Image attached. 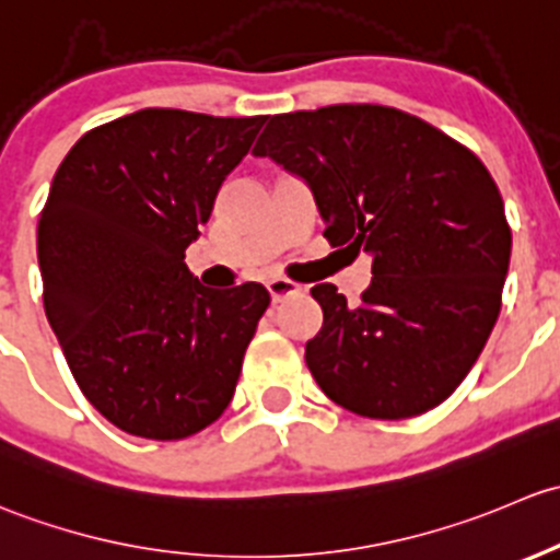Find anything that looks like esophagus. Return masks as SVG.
<instances>
[{
  "label": "esophagus",
  "instance_id": "1",
  "mask_svg": "<svg viewBox=\"0 0 560 560\" xmlns=\"http://www.w3.org/2000/svg\"><path fill=\"white\" fill-rule=\"evenodd\" d=\"M267 291H269V296H272V302H282V299H288V296H293V293L302 291V285L293 280H285V278H272V280H267Z\"/></svg>",
  "mask_w": 560,
  "mask_h": 560
}]
</instances>
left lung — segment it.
I'll list each match as a JSON object with an SVG mask.
<instances>
[{"instance_id": "obj_1", "label": "left lung", "mask_w": 560, "mask_h": 560, "mask_svg": "<svg viewBox=\"0 0 560 560\" xmlns=\"http://www.w3.org/2000/svg\"><path fill=\"white\" fill-rule=\"evenodd\" d=\"M256 155L302 177L323 237L372 256L359 304L320 282L304 348L334 405L377 420L423 415L475 366L501 310L512 232L480 159L415 115L331 105L269 115Z\"/></svg>"}]
</instances>
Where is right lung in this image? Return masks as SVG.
Returning <instances> with one entry per match:
<instances>
[{
  "label": "right lung",
  "mask_w": 560,
  "mask_h": 560,
  "mask_svg": "<svg viewBox=\"0 0 560 560\" xmlns=\"http://www.w3.org/2000/svg\"><path fill=\"white\" fill-rule=\"evenodd\" d=\"M267 115L148 107L80 137L39 212L50 328L74 383L113 425L186 440L232 401L269 293L212 291L186 247Z\"/></svg>",
  "instance_id": "add662e5"
}]
</instances>
